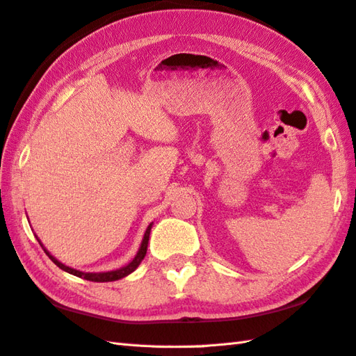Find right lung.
<instances>
[{
    "label": "right lung",
    "instance_id": "add662e5",
    "mask_svg": "<svg viewBox=\"0 0 356 356\" xmlns=\"http://www.w3.org/2000/svg\"><path fill=\"white\" fill-rule=\"evenodd\" d=\"M150 230H152V225L147 227L145 234H144V239H143V243H140V247H139V252L136 253L134 261H131L130 264H127L126 267L118 268V270H113V271H106V273H83V271H79V270H74V268H71V267L63 266L62 262L57 261V259L54 258V256L49 254L45 249H44V252L48 254V258L51 259L57 267L62 268V270L66 271V273H70V275H74V276H77V277L90 280V282H112V280H118V279L126 277L127 275H130V273H134V271L138 268L140 261L144 259V256H145V253H147V245H148V238H150ZM39 244H40V243H39ZM42 247H44V245H42Z\"/></svg>",
    "mask_w": 356,
    "mask_h": 356
}]
</instances>
